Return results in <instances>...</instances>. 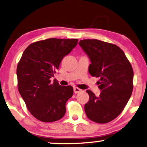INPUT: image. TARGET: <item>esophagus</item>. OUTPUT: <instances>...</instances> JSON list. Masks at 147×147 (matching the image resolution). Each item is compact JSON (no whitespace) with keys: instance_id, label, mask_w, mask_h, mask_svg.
<instances>
[{"instance_id":"esophagus-1","label":"esophagus","mask_w":147,"mask_h":147,"mask_svg":"<svg viewBox=\"0 0 147 147\" xmlns=\"http://www.w3.org/2000/svg\"><path fill=\"white\" fill-rule=\"evenodd\" d=\"M82 91L81 89L78 87H74V93H79Z\"/></svg>"}]
</instances>
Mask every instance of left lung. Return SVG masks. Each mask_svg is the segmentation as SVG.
<instances>
[{"label": "left lung", "mask_w": 147, "mask_h": 147, "mask_svg": "<svg viewBox=\"0 0 147 147\" xmlns=\"http://www.w3.org/2000/svg\"><path fill=\"white\" fill-rule=\"evenodd\" d=\"M91 63L89 72L99 77L101 93L96 96L87 90L89 100L85 105L87 118L105 124L117 118L130 98L134 72L124 52L116 45L98 40H83L79 43Z\"/></svg>", "instance_id": "1"}]
</instances>
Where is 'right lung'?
<instances>
[{"mask_svg":"<svg viewBox=\"0 0 147 147\" xmlns=\"http://www.w3.org/2000/svg\"><path fill=\"white\" fill-rule=\"evenodd\" d=\"M77 42L78 39L50 38L32 43L23 52L17 68L18 90L29 112L40 121L55 122L65 114L73 88L52 83L50 78Z\"/></svg>","mask_w":147,"mask_h":147,"instance_id":"1","label":"right lung"}]
</instances>
